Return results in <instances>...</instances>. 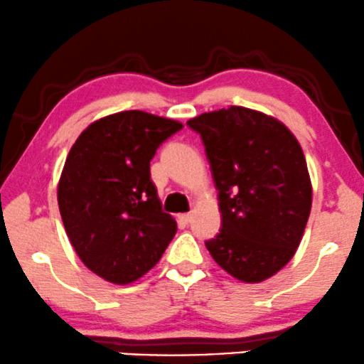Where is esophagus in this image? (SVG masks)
I'll return each instance as SVG.
<instances>
[{
  "label": "esophagus",
  "mask_w": 364,
  "mask_h": 364,
  "mask_svg": "<svg viewBox=\"0 0 364 364\" xmlns=\"http://www.w3.org/2000/svg\"><path fill=\"white\" fill-rule=\"evenodd\" d=\"M178 220H181L182 221V223H191V220H192V215H191V213H186V215H181V216H178Z\"/></svg>",
  "instance_id": "obj_1"
}]
</instances>
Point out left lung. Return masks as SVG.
Instances as JSON below:
<instances>
[{
    "instance_id": "left-lung-1",
    "label": "left lung",
    "mask_w": 364,
    "mask_h": 364,
    "mask_svg": "<svg viewBox=\"0 0 364 364\" xmlns=\"http://www.w3.org/2000/svg\"><path fill=\"white\" fill-rule=\"evenodd\" d=\"M206 146L223 226L206 242L211 257L242 283H262L300 245L311 209V181L294 134L247 107L187 121Z\"/></svg>"
}]
</instances>
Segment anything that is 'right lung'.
Instances as JSON below:
<instances>
[{
	"label": "right lung",
	"instance_id": "right-lung-1",
	"mask_svg": "<svg viewBox=\"0 0 364 364\" xmlns=\"http://www.w3.org/2000/svg\"><path fill=\"white\" fill-rule=\"evenodd\" d=\"M181 129L173 119L124 110L93 121L68 153L58 183L64 230L81 262L109 283L143 277L177 233L149 161Z\"/></svg>",
	"mask_w": 364,
	"mask_h": 364
}]
</instances>
